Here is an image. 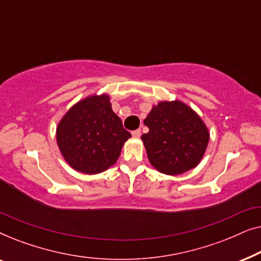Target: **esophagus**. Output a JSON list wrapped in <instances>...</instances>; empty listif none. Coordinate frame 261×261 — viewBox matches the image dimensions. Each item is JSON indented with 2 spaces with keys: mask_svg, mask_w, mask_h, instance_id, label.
Masks as SVG:
<instances>
[{
  "mask_svg": "<svg viewBox=\"0 0 261 261\" xmlns=\"http://www.w3.org/2000/svg\"><path fill=\"white\" fill-rule=\"evenodd\" d=\"M132 135H133L134 138H140V135H141V130H140V129L133 130V132H132Z\"/></svg>",
  "mask_w": 261,
  "mask_h": 261,
  "instance_id": "esophagus-1",
  "label": "esophagus"
}]
</instances>
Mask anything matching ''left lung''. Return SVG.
<instances>
[{"mask_svg": "<svg viewBox=\"0 0 261 261\" xmlns=\"http://www.w3.org/2000/svg\"><path fill=\"white\" fill-rule=\"evenodd\" d=\"M142 134L151 165L159 172L176 176L195 169L204 155L209 130L194 109L178 101H163L152 107Z\"/></svg>", "mask_w": 261, "mask_h": 261, "instance_id": "obj_1", "label": "left lung"}]
</instances>
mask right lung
<instances>
[{
    "label": "right lung",
    "mask_w": 261,
    "mask_h": 261,
    "mask_svg": "<svg viewBox=\"0 0 261 261\" xmlns=\"http://www.w3.org/2000/svg\"><path fill=\"white\" fill-rule=\"evenodd\" d=\"M57 144L65 162L85 174L101 173L119 159L132 135L112 109L109 95L88 96L67 110L57 127Z\"/></svg>",
    "instance_id": "right-lung-1"
}]
</instances>
